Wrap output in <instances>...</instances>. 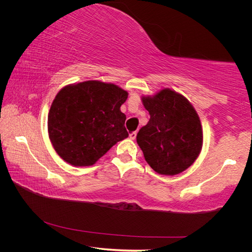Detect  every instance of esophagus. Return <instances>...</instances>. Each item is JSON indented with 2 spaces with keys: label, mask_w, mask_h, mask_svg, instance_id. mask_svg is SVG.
<instances>
[{
  "label": "esophagus",
  "mask_w": 252,
  "mask_h": 252,
  "mask_svg": "<svg viewBox=\"0 0 252 252\" xmlns=\"http://www.w3.org/2000/svg\"><path fill=\"white\" fill-rule=\"evenodd\" d=\"M136 133H138L136 131H132L129 133V138H130V140H134L136 138Z\"/></svg>",
  "instance_id": "34e87169"
}]
</instances>
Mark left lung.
Returning <instances> with one entry per match:
<instances>
[{
    "instance_id": "8db88e82",
    "label": "left lung",
    "mask_w": 252,
    "mask_h": 252,
    "mask_svg": "<svg viewBox=\"0 0 252 252\" xmlns=\"http://www.w3.org/2000/svg\"><path fill=\"white\" fill-rule=\"evenodd\" d=\"M150 114L136 142L148 165L157 173L175 175L191 166L203 147L199 114L187 98L170 88L154 95H142Z\"/></svg>"
}]
</instances>
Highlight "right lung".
I'll return each instance as SVG.
<instances>
[{"instance_id": "add662e5", "label": "right lung", "mask_w": 252, "mask_h": 252, "mask_svg": "<svg viewBox=\"0 0 252 252\" xmlns=\"http://www.w3.org/2000/svg\"><path fill=\"white\" fill-rule=\"evenodd\" d=\"M127 97V91L116 84L96 80L61 89L47 122L50 142L61 158L72 166H91L126 139V116L121 106Z\"/></svg>"}]
</instances>
